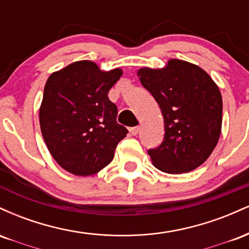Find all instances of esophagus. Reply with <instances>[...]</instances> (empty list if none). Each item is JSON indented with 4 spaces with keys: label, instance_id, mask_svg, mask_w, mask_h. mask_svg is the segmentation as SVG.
<instances>
[{
    "label": "esophagus",
    "instance_id": "1",
    "mask_svg": "<svg viewBox=\"0 0 249 249\" xmlns=\"http://www.w3.org/2000/svg\"><path fill=\"white\" fill-rule=\"evenodd\" d=\"M139 130H141V127L134 126V127L130 128V132H131V134H132V136H137V134H138V132H139Z\"/></svg>",
    "mask_w": 249,
    "mask_h": 249
}]
</instances>
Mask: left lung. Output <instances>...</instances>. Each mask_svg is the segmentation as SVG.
I'll return each mask as SVG.
<instances>
[{
  "label": "left lung",
  "instance_id": "1",
  "mask_svg": "<svg viewBox=\"0 0 249 249\" xmlns=\"http://www.w3.org/2000/svg\"><path fill=\"white\" fill-rule=\"evenodd\" d=\"M137 75L164 117V141L148 150L152 164L172 174L196 170L207 160L221 133L218 85L198 65L176 58L161 69L142 68Z\"/></svg>",
  "mask_w": 249,
  "mask_h": 249
}]
</instances>
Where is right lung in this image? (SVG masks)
<instances>
[{
  "instance_id": "1",
  "label": "right lung",
  "mask_w": 249,
  "mask_h": 249,
  "mask_svg": "<svg viewBox=\"0 0 249 249\" xmlns=\"http://www.w3.org/2000/svg\"><path fill=\"white\" fill-rule=\"evenodd\" d=\"M123 75L95 62H73L48 78L39 107L45 145L57 164L75 176H92L107 166L127 130L117 123L107 93Z\"/></svg>"
}]
</instances>
